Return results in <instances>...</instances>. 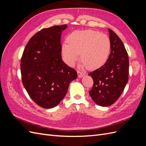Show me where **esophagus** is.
<instances>
[{
	"label": "esophagus",
	"mask_w": 146,
	"mask_h": 146,
	"mask_svg": "<svg viewBox=\"0 0 146 146\" xmlns=\"http://www.w3.org/2000/svg\"><path fill=\"white\" fill-rule=\"evenodd\" d=\"M77 74H78V77L79 78L83 77L85 75V73H83V72L80 71V70H77Z\"/></svg>",
	"instance_id": "esophagus-1"
}]
</instances>
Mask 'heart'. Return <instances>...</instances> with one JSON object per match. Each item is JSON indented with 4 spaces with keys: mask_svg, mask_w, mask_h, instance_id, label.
I'll return each mask as SVG.
<instances>
[{
    "mask_svg": "<svg viewBox=\"0 0 146 146\" xmlns=\"http://www.w3.org/2000/svg\"><path fill=\"white\" fill-rule=\"evenodd\" d=\"M67 42L62 44L61 50L64 61L70 66L74 65L80 54L82 67L98 69L107 62L111 50L107 35L92 30L74 32Z\"/></svg>",
    "mask_w": 146,
    "mask_h": 146,
    "instance_id": "heart-1",
    "label": "heart"
}]
</instances>
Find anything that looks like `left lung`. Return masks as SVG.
I'll return each instance as SVG.
<instances>
[{
  "instance_id": "8db88e82",
  "label": "left lung",
  "mask_w": 146,
  "mask_h": 146,
  "mask_svg": "<svg viewBox=\"0 0 146 146\" xmlns=\"http://www.w3.org/2000/svg\"><path fill=\"white\" fill-rule=\"evenodd\" d=\"M111 53L102 67L88 74L94 81L89 91L96 104L107 107L119 98L129 80V56L124 45L117 35L108 29Z\"/></svg>"
}]
</instances>
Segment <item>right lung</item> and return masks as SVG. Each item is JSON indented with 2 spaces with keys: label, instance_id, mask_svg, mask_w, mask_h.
<instances>
[{
  "label": "right lung",
  "instance_id": "add662e5",
  "mask_svg": "<svg viewBox=\"0 0 146 146\" xmlns=\"http://www.w3.org/2000/svg\"><path fill=\"white\" fill-rule=\"evenodd\" d=\"M67 25L43 29L30 38L21 61L23 84L30 98L44 108H52L66 96L77 71L61 59V32Z\"/></svg>",
  "mask_w": 146,
  "mask_h": 146
}]
</instances>
